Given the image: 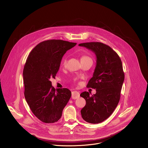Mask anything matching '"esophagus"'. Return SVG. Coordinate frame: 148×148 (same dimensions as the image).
Wrapping results in <instances>:
<instances>
[{
    "instance_id": "34e87169",
    "label": "esophagus",
    "mask_w": 148,
    "mask_h": 148,
    "mask_svg": "<svg viewBox=\"0 0 148 148\" xmlns=\"http://www.w3.org/2000/svg\"><path fill=\"white\" fill-rule=\"evenodd\" d=\"M80 97V93L77 91H73L72 92V99H76Z\"/></svg>"
}]
</instances>
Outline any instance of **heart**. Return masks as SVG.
Here are the masks:
<instances>
[{"mask_svg":"<svg viewBox=\"0 0 148 148\" xmlns=\"http://www.w3.org/2000/svg\"><path fill=\"white\" fill-rule=\"evenodd\" d=\"M92 60L89 56H85V55H83L81 57V60ZM66 64V59H63L62 61V65L63 66H65Z\"/></svg>","mask_w":148,"mask_h":148,"instance_id":"b5f03b06","label":"heart"}]
</instances>
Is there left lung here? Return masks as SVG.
Returning <instances> with one entry per match:
<instances>
[{
	"instance_id": "obj_1",
	"label": "left lung",
	"mask_w": 148,
	"mask_h": 148,
	"mask_svg": "<svg viewBox=\"0 0 148 148\" xmlns=\"http://www.w3.org/2000/svg\"><path fill=\"white\" fill-rule=\"evenodd\" d=\"M79 45L93 51L97 59L93 77L86 85L96 89V93L92 96L88 92L80 94L86 101L81 110L82 116L87 123L99 124L112 114L120 101L125 77L122 62L114 50L102 42H84Z\"/></svg>"
}]
</instances>
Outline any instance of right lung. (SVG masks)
Instances as JSON below:
<instances>
[{
  "label": "right lung",
  "mask_w": 148,
  "mask_h": 148,
  "mask_svg": "<svg viewBox=\"0 0 148 148\" xmlns=\"http://www.w3.org/2000/svg\"><path fill=\"white\" fill-rule=\"evenodd\" d=\"M76 45L62 40H48L30 52L23 69L24 96L34 114L45 123L57 122L71 97L67 88L55 89V79L64 55Z\"/></svg>",
  "instance_id": "1"
}]
</instances>
